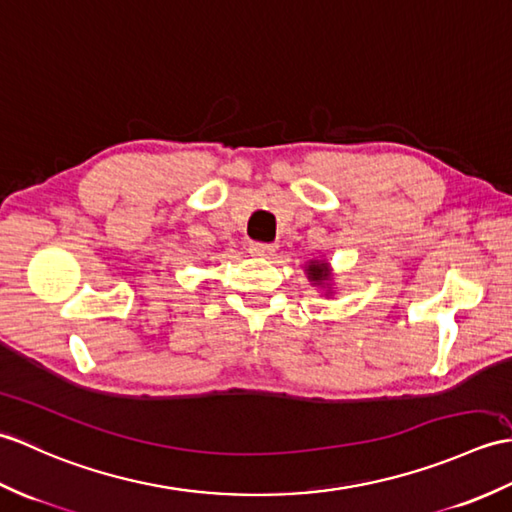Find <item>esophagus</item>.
<instances>
[{"label": "esophagus", "instance_id": "1", "mask_svg": "<svg viewBox=\"0 0 512 512\" xmlns=\"http://www.w3.org/2000/svg\"><path fill=\"white\" fill-rule=\"evenodd\" d=\"M276 252V245H271V243H249V254H254V256H271Z\"/></svg>", "mask_w": 512, "mask_h": 512}]
</instances>
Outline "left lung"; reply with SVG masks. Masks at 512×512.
<instances>
[{"label": "left lung", "mask_w": 512, "mask_h": 512, "mask_svg": "<svg viewBox=\"0 0 512 512\" xmlns=\"http://www.w3.org/2000/svg\"><path fill=\"white\" fill-rule=\"evenodd\" d=\"M309 278L313 282H322L328 278V265L322 263V265H309Z\"/></svg>", "instance_id": "left-lung-1"}]
</instances>
